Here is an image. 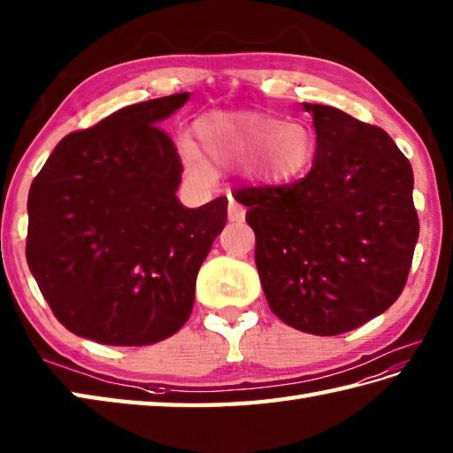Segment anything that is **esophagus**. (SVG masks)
Masks as SVG:
<instances>
[{
	"label": "esophagus",
	"instance_id": "1",
	"mask_svg": "<svg viewBox=\"0 0 453 453\" xmlns=\"http://www.w3.org/2000/svg\"><path fill=\"white\" fill-rule=\"evenodd\" d=\"M228 220L230 223H240V220H244V209L238 205L233 196H228Z\"/></svg>",
	"mask_w": 453,
	"mask_h": 453
}]
</instances>
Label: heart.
I'll list each match as a JSON object with an SVG mask.
<instances>
[{"mask_svg":"<svg viewBox=\"0 0 453 453\" xmlns=\"http://www.w3.org/2000/svg\"><path fill=\"white\" fill-rule=\"evenodd\" d=\"M199 148L180 138L178 150L183 172L199 183L215 178L209 161L219 168H240L256 180L285 183L309 168L315 156V136L304 125L281 123L252 111H213L193 125Z\"/></svg>","mask_w":453,"mask_h":453,"instance_id":"obj_1","label":"heart"}]
</instances>
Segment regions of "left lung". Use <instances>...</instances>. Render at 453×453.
<instances>
[{"mask_svg": "<svg viewBox=\"0 0 453 453\" xmlns=\"http://www.w3.org/2000/svg\"><path fill=\"white\" fill-rule=\"evenodd\" d=\"M315 164L291 186L248 189L256 267L285 325L336 336L399 299L418 240L412 168L383 128L330 105L303 104Z\"/></svg>", "mask_w": 453, "mask_h": 453, "instance_id": "left-lung-1", "label": "left lung"}]
</instances>
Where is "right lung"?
I'll return each mask as SVG.
<instances>
[{
    "label": "right lung",
    "mask_w": 453,
    "mask_h": 453,
    "mask_svg": "<svg viewBox=\"0 0 453 453\" xmlns=\"http://www.w3.org/2000/svg\"><path fill=\"white\" fill-rule=\"evenodd\" d=\"M188 91L115 111L64 136L31 183L27 264L64 326L107 346H149L186 325L226 197L197 209L158 127Z\"/></svg>",
    "instance_id": "right-lung-1"
}]
</instances>
